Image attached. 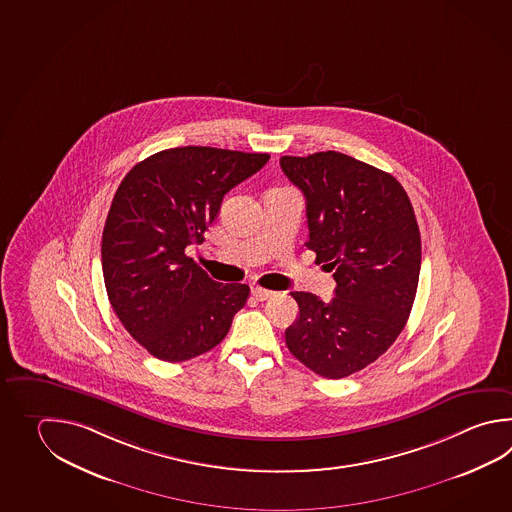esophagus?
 Returning <instances> with one entry per match:
<instances>
[{"label": "esophagus", "instance_id": "obj_1", "mask_svg": "<svg viewBox=\"0 0 512 512\" xmlns=\"http://www.w3.org/2000/svg\"><path fill=\"white\" fill-rule=\"evenodd\" d=\"M251 295L257 299V301H266V299H272L275 292L272 290H264V288H259V286H255V288H251Z\"/></svg>", "mask_w": 512, "mask_h": 512}]
</instances>
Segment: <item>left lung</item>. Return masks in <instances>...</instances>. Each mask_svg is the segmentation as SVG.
I'll return each mask as SVG.
<instances>
[{"mask_svg":"<svg viewBox=\"0 0 512 512\" xmlns=\"http://www.w3.org/2000/svg\"><path fill=\"white\" fill-rule=\"evenodd\" d=\"M281 167L306 199V246L337 282L330 303L290 293L299 317L286 345L317 376H352L407 324L421 268L414 208L390 173L337 151L282 157Z\"/></svg>","mask_w":512,"mask_h":512,"instance_id":"1","label":"left lung"}]
</instances>
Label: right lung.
<instances>
[{"label": "right lung", "mask_w": 512, "mask_h": 512, "mask_svg": "<svg viewBox=\"0 0 512 512\" xmlns=\"http://www.w3.org/2000/svg\"><path fill=\"white\" fill-rule=\"evenodd\" d=\"M270 155L217 147L164 149L118 186L102 235L105 290L120 323L167 363L206 354L230 332L248 284L209 279L186 248L200 244L224 195Z\"/></svg>", "instance_id": "add662e5"}]
</instances>
